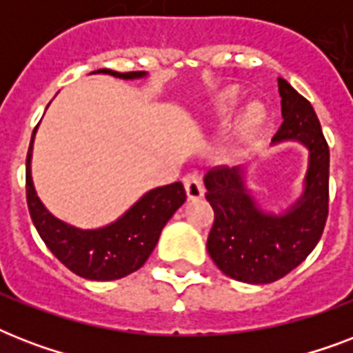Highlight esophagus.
I'll return each mask as SVG.
<instances>
[{
	"label": "esophagus",
	"instance_id": "1",
	"mask_svg": "<svg viewBox=\"0 0 353 353\" xmlns=\"http://www.w3.org/2000/svg\"><path fill=\"white\" fill-rule=\"evenodd\" d=\"M183 185H185L188 199H199L205 194L203 181H201V177L198 174H187L183 177Z\"/></svg>",
	"mask_w": 353,
	"mask_h": 353
}]
</instances>
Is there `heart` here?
<instances>
[{"label":"heart","mask_w":353,"mask_h":353,"mask_svg":"<svg viewBox=\"0 0 353 353\" xmlns=\"http://www.w3.org/2000/svg\"><path fill=\"white\" fill-rule=\"evenodd\" d=\"M236 102H238V93H234V91L225 93V95L218 101V104H216V115L220 119H225L227 115L231 113L232 108L236 106ZM262 119L263 112L258 104L247 106L245 110H243V113L240 115V119H238V122H236V133H238L240 137H249V135H252V133L256 132Z\"/></svg>","instance_id":"heart-1"}]
</instances>
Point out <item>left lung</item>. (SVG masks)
<instances>
[{"label": "left lung", "instance_id": "left-lung-1", "mask_svg": "<svg viewBox=\"0 0 353 353\" xmlns=\"http://www.w3.org/2000/svg\"><path fill=\"white\" fill-rule=\"evenodd\" d=\"M282 126L273 144L296 141L310 152L304 190L290 209L273 214L258 207L247 188V170L212 168L205 198L214 209L207 251L221 273L245 284H271L306 260L328 218L330 148L312 104L279 79Z\"/></svg>", "mask_w": 353, "mask_h": 353}]
</instances>
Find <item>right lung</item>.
<instances>
[{"label":"right lung","instance_id":"right-lung-1","mask_svg":"<svg viewBox=\"0 0 353 353\" xmlns=\"http://www.w3.org/2000/svg\"><path fill=\"white\" fill-rule=\"evenodd\" d=\"M93 73H104L124 80L144 79V71L117 73L112 69H99ZM38 128V126H36ZM36 130L30 137L27 152V205L36 231L40 234L49 251L60 262L88 280H117L143 268L152 251L157 245L161 231L187 199L183 183H172L165 187L152 188L143 198L135 201L124 214L113 223L101 229H79L58 220L43 207L36 196L32 176H30V159H32V143Z\"/></svg>","mask_w":353,"mask_h":353}]
</instances>
